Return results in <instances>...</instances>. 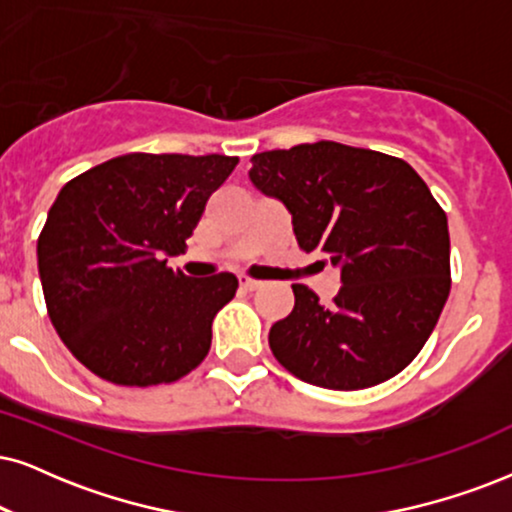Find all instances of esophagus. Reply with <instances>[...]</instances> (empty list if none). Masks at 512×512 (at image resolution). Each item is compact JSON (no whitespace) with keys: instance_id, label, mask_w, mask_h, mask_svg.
<instances>
[{"instance_id":"esophagus-1","label":"esophagus","mask_w":512,"mask_h":512,"mask_svg":"<svg viewBox=\"0 0 512 512\" xmlns=\"http://www.w3.org/2000/svg\"><path fill=\"white\" fill-rule=\"evenodd\" d=\"M238 283H241L243 290H260L264 286L262 281H255V278H248V276L238 278Z\"/></svg>"}]
</instances>
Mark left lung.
<instances>
[{"mask_svg": "<svg viewBox=\"0 0 512 512\" xmlns=\"http://www.w3.org/2000/svg\"><path fill=\"white\" fill-rule=\"evenodd\" d=\"M250 181L281 200L304 252L340 269L331 304L295 283L269 331L278 364L326 390H364L404 371L451 290L449 224L423 179L392 155L316 141L250 158Z\"/></svg>", "mask_w": 512, "mask_h": 512, "instance_id": "left-lung-1", "label": "left lung"}]
</instances>
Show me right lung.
Instances as JSON below:
<instances>
[{
	"mask_svg": "<svg viewBox=\"0 0 512 512\" xmlns=\"http://www.w3.org/2000/svg\"><path fill=\"white\" fill-rule=\"evenodd\" d=\"M236 165L217 153H127L56 196L37 241L44 300L56 333L99 378L174 383L208 357L212 321L238 278H191L167 257L184 252Z\"/></svg>",
	"mask_w": 512,
	"mask_h": 512,
	"instance_id": "right-lung-1",
	"label": "right lung"
}]
</instances>
